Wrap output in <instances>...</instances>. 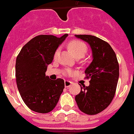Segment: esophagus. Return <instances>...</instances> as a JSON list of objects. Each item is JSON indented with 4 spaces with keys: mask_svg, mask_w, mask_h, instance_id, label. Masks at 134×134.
<instances>
[{
    "mask_svg": "<svg viewBox=\"0 0 134 134\" xmlns=\"http://www.w3.org/2000/svg\"><path fill=\"white\" fill-rule=\"evenodd\" d=\"M72 83H72L71 81H65V82H64L65 87H66V88L69 87V86H71Z\"/></svg>",
    "mask_w": 134,
    "mask_h": 134,
    "instance_id": "1",
    "label": "esophagus"
}]
</instances>
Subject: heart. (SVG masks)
Returning <instances> with one entry per match:
<instances>
[{
    "instance_id": "heart-1",
    "label": "heart",
    "mask_w": 134,
    "mask_h": 134,
    "mask_svg": "<svg viewBox=\"0 0 134 134\" xmlns=\"http://www.w3.org/2000/svg\"><path fill=\"white\" fill-rule=\"evenodd\" d=\"M68 47L72 52V53L74 54V56L77 58L83 57L87 52L88 50L87 46L84 43L80 41H77V40H74V41H71L69 42L68 44ZM58 54H59V49H57L54 53V58H56ZM66 74L68 75H71L73 74V71L71 70H67Z\"/></svg>"
}]
</instances>
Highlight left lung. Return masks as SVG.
I'll use <instances>...</instances> for the list:
<instances>
[{
    "label": "left lung",
    "mask_w": 134,
    "mask_h": 134,
    "mask_svg": "<svg viewBox=\"0 0 134 134\" xmlns=\"http://www.w3.org/2000/svg\"><path fill=\"white\" fill-rule=\"evenodd\" d=\"M87 42L92 50L93 60L86 69L88 86H83L75 99L79 109L95 115L106 109L114 98L119 76L116 55L108 43L91 35H75Z\"/></svg>",
    "instance_id": "8db88e82"
}]
</instances>
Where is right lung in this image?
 <instances>
[{
	"label": "right lung",
	"instance_id": "1",
	"mask_svg": "<svg viewBox=\"0 0 134 134\" xmlns=\"http://www.w3.org/2000/svg\"><path fill=\"white\" fill-rule=\"evenodd\" d=\"M68 34L36 36L20 50L15 63V78L20 96L32 111L46 114L55 108L64 88L62 79L51 80L46 76L55 51Z\"/></svg>",
	"mask_w": 134,
	"mask_h": 134
}]
</instances>
